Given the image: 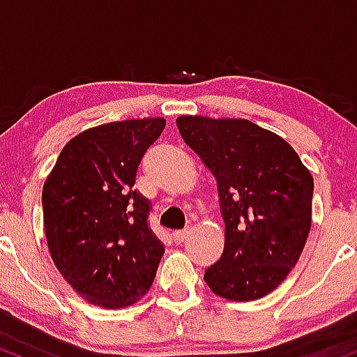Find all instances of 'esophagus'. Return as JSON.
Listing matches in <instances>:
<instances>
[{
  "instance_id": "esophagus-1",
  "label": "esophagus",
  "mask_w": 357,
  "mask_h": 357,
  "mask_svg": "<svg viewBox=\"0 0 357 357\" xmlns=\"http://www.w3.org/2000/svg\"><path fill=\"white\" fill-rule=\"evenodd\" d=\"M187 236H189V231H175L174 232V241L177 244H182L183 241L187 239Z\"/></svg>"
}]
</instances>
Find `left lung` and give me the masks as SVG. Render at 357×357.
<instances>
[{
	"mask_svg": "<svg viewBox=\"0 0 357 357\" xmlns=\"http://www.w3.org/2000/svg\"><path fill=\"white\" fill-rule=\"evenodd\" d=\"M183 142L214 174L224 251L204 273L219 297L250 302L297 265L312 221L314 178L283 138L248 119L180 116Z\"/></svg>",
	"mask_w": 357,
	"mask_h": 357,
	"instance_id": "left-lung-1",
	"label": "left lung"
}]
</instances>
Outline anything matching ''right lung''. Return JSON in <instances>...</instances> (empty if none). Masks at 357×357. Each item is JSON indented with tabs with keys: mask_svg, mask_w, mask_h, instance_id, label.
<instances>
[{
	"mask_svg": "<svg viewBox=\"0 0 357 357\" xmlns=\"http://www.w3.org/2000/svg\"><path fill=\"white\" fill-rule=\"evenodd\" d=\"M163 128V118L91 128L63 146L45 180L42 207L52 259L94 305H131L157 275L165 246L150 229L151 202L135 182Z\"/></svg>",
	"mask_w": 357,
	"mask_h": 357,
	"instance_id": "1",
	"label": "right lung"
}]
</instances>
